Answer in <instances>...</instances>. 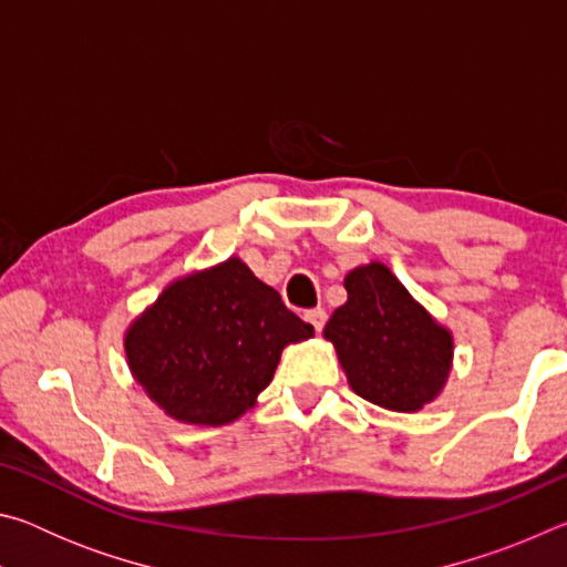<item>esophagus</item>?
I'll return each instance as SVG.
<instances>
[{
	"label": "esophagus",
	"instance_id": "obj_1",
	"mask_svg": "<svg viewBox=\"0 0 567 567\" xmlns=\"http://www.w3.org/2000/svg\"><path fill=\"white\" fill-rule=\"evenodd\" d=\"M305 320L312 324L315 332H320L324 328V322H328V312H324L322 307H315V310H307L305 312Z\"/></svg>",
	"mask_w": 567,
	"mask_h": 567
}]
</instances>
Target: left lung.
<instances>
[{
  "label": "left lung",
  "mask_w": 567,
  "mask_h": 567,
  "mask_svg": "<svg viewBox=\"0 0 567 567\" xmlns=\"http://www.w3.org/2000/svg\"><path fill=\"white\" fill-rule=\"evenodd\" d=\"M348 302L324 324L350 388L372 405L417 412L445 388L453 334L382 262L344 277Z\"/></svg>",
  "instance_id": "1"
}]
</instances>
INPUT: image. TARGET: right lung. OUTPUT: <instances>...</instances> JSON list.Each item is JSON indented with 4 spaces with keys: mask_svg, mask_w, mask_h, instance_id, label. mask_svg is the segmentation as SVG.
I'll return each mask as SVG.
<instances>
[{
    "mask_svg": "<svg viewBox=\"0 0 567 567\" xmlns=\"http://www.w3.org/2000/svg\"><path fill=\"white\" fill-rule=\"evenodd\" d=\"M239 260L179 277L124 334L134 380L169 417L227 425L255 405L290 342L312 338Z\"/></svg>",
    "mask_w": 567,
    "mask_h": 567,
    "instance_id": "right-lung-1",
    "label": "right lung"
}]
</instances>
